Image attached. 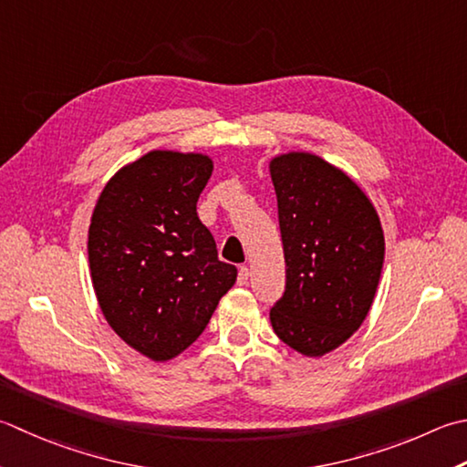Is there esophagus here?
I'll return each instance as SVG.
<instances>
[{"mask_svg": "<svg viewBox=\"0 0 467 467\" xmlns=\"http://www.w3.org/2000/svg\"><path fill=\"white\" fill-rule=\"evenodd\" d=\"M249 267H239V277H236V283H239V285H246V281H249Z\"/></svg>", "mask_w": 467, "mask_h": 467, "instance_id": "34e87169", "label": "esophagus"}]
</instances>
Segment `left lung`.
Listing matches in <instances>:
<instances>
[{
    "mask_svg": "<svg viewBox=\"0 0 467 467\" xmlns=\"http://www.w3.org/2000/svg\"><path fill=\"white\" fill-rule=\"evenodd\" d=\"M269 173L285 254V294L271 309V326L289 348L319 358L367 319L385 233L364 190L319 155H275Z\"/></svg>",
    "mask_w": 467,
    "mask_h": 467,
    "instance_id": "1",
    "label": "left lung"
}]
</instances>
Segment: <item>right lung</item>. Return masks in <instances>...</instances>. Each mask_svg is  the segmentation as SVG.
I'll return each instance as SVG.
<instances>
[{"instance_id":"obj_1","label":"right lung","mask_w":467,"mask_h":467,"mask_svg":"<svg viewBox=\"0 0 467 467\" xmlns=\"http://www.w3.org/2000/svg\"><path fill=\"white\" fill-rule=\"evenodd\" d=\"M213 170L206 153L151 150L115 171L90 216L88 267L100 312L153 362L194 344L236 281L196 213Z\"/></svg>"}]
</instances>
